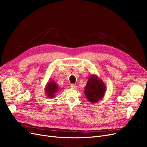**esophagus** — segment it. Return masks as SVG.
Masks as SVG:
<instances>
[{
    "instance_id": "obj_1",
    "label": "esophagus",
    "mask_w": 147,
    "mask_h": 147,
    "mask_svg": "<svg viewBox=\"0 0 147 147\" xmlns=\"http://www.w3.org/2000/svg\"><path fill=\"white\" fill-rule=\"evenodd\" d=\"M70 87L72 88H73V89H77V86L76 85V84H71Z\"/></svg>"
}]
</instances>
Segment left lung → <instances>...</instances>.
Returning a JSON list of instances; mask_svg holds the SVG:
<instances>
[{"instance_id":"8db88e82","label":"left lung","mask_w":147,"mask_h":147,"mask_svg":"<svg viewBox=\"0 0 147 147\" xmlns=\"http://www.w3.org/2000/svg\"><path fill=\"white\" fill-rule=\"evenodd\" d=\"M106 86L104 82L96 75L92 74L88 78L84 87V93L88 100L91 103H96L104 96Z\"/></svg>"}]
</instances>
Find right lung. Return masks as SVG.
Segmentation results:
<instances>
[{
    "instance_id": "right-lung-1",
    "label": "right lung",
    "mask_w": 147,
    "mask_h": 147,
    "mask_svg": "<svg viewBox=\"0 0 147 147\" xmlns=\"http://www.w3.org/2000/svg\"><path fill=\"white\" fill-rule=\"evenodd\" d=\"M59 90L60 89L59 86L54 80L48 82L45 88L46 95L48 97L51 99L55 97L56 94Z\"/></svg>"
}]
</instances>
